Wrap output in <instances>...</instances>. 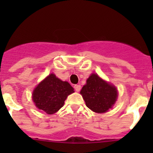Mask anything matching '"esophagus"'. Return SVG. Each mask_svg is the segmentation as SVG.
Instances as JSON below:
<instances>
[{
  "mask_svg": "<svg viewBox=\"0 0 153 153\" xmlns=\"http://www.w3.org/2000/svg\"><path fill=\"white\" fill-rule=\"evenodd\" d=\"M74 89H75V90L76 92H79V90L81 89L80 85H74Z\"/></svg>",
  "mask_w": 153,
  "mask_h": 153,
  "instance_id": "1",
  "label": "esophagus"
}]
</instances>
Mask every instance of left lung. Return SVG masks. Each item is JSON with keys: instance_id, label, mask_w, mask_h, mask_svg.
Returning <instances> with one entry per match:
<instances>
[{"instance_id": "obj_1", "label": "left lung", "mask_w": 153, "mask_h": 153, "mask_svg": "<svg viewBox=\"0 0 153 153\" xmlns=\"http://www.w3.org/2000/svg\"><path fill=\"white\" fill-rule=\"evenodd\" d=\"M86 106L97 113L111 109L118 97L115 86L107 83L97 74H92L80 91Z\"/></svg>"}]
</instances>
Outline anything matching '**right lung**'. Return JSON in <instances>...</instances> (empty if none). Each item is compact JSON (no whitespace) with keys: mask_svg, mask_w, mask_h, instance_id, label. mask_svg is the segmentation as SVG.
<instances>
[{"mask_svg":"<svg viewBox=\"0 0 153 153\" xmlns=\"http://www.w3.org/2000/svg\"><path fill=\"white\" fill-rule=\"evenodd\" d=\"M74 89L67 81H62L53 74L42 80L33 90L32 99L35 106L47 114L56 113Z\"/></svg>","mask_w":153,"mask_h":153,"instance_id":"add662e5","label":"right lung"}]
</instances>
